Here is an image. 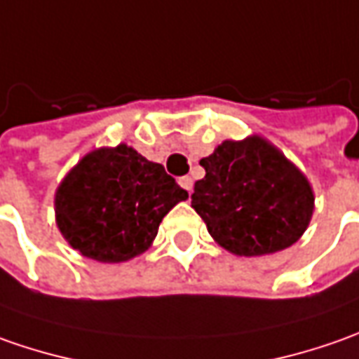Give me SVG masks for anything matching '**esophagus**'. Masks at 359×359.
I'll list each match as a JSON object with an SVG mask.
<instances>
[{"label":"esophagus","mask_w":359,"mask_h":359,"mask_svg":"<svg viewBox=\"0 0 359 359\" xmlns=\"http://www.w3.org/2000/svg\"><path fill=\"white\" fill-rule=\"evenodd\" d=\"M179 184L182 187V189H184V191H189V192L192 191V179H191V177H180Z\"/></svg>","instance_id":"esophagus-1"}]
</instances>
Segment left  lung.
I'll return each mask as SVG.
<instances>
[{"instance_id": "left-lung-1", "label": "left lung", "mask_w": 359, "mask_h": 359, "mask_svg": "<svg viewBox=\"0 0 359 359\" xmlns=\"http://www.w3.org/2000/svg\"><path fill=\"white\" fill-rule=\"evenodd\" d=\"M192 208L232 254L262 256L292 246L314 210V192L286 156L260 137L224 141L201 161Z\"/></svg>"}]
</instances>
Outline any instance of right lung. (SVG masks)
Segmentation results:
<instances>
[{"mask_svg": "<svg viewBox=\"0 0 359 359\" xmlns=\"http://www.w3.org/2000/svg\"><path fill=\"white\" fill-rule=\"evenodd\" d=\"M187 198L163 165L135 149H99L57 189V226L83 256L125 262L151 246L168 210Z\"/></svg>", "mask_w": 359, "mask_h": 359, "instance_id": "add662e5", "label": "right lung"}]
</instances>
